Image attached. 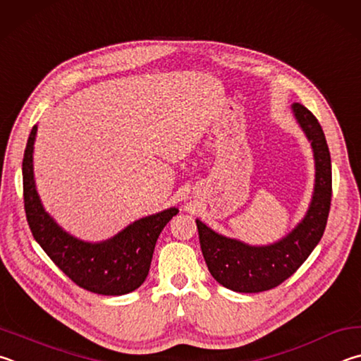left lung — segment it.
I'll use <instances>...</instances> for the list:
<instances>
[{
    "mask_svg": "<svg viewBox=\"0 0 361 361\" xmlns=\"http://www.w3.org/2000/svg\"><path fill=\"white\" fill-rule=\"evenodd\" d=\"M292 112L311 142L315 166L311 203L295 228L276 243L250 245L220 235L197 219L201 252L209 273L233 292L258 293L277 287L306 262L324 236L331 204L330 150L314 114L300 103L292 104Z\"/></svg>",
    "mask_w": 361,
    "mask_h": 361,
    "instance_id": "1",
    "label": "left lung"
}]
</instances>
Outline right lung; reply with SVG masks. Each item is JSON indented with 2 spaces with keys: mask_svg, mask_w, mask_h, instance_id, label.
<instances>
[{
  "mask_svg": "<svg viewBox=\"0 0 361 361\" xmlns=\"http://www.w3.org/2000/svg\"><path fill=\"white\" fill-rule=\"evenodd\" d=\"M37 125L25 149L23 201L30 230L36 243L69 279L98 295H126L142 286L149 274L152 255L161 230L179 209L169 207L142 217L104 241H84L68 233L44 209L36 190L33 152Z\"/></svg>",
  "mask_w": 361,
  "mask_h": 361,
  "instance_id": "add662e5",
  "label": "right lung"
}]
</instances>
